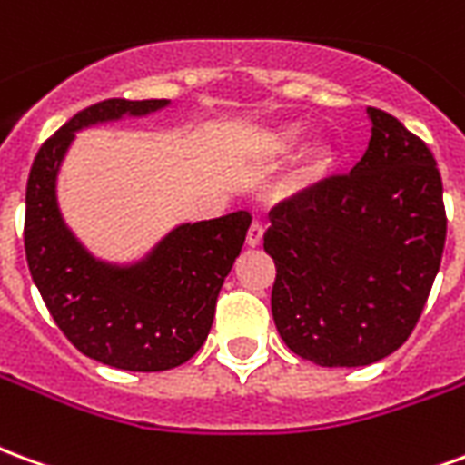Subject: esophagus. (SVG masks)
Returning a JSON list of instances; mask_svg holds the SVG:
<instances>
[{"label": "esophagus", "instance_id": "obj_1", "mask_svg": "<svg viewBox=\"0 0 465 465\" xmlns=\"http://www.w3.org/2000/svg\"><path fill=\"white\" fill-rule=\"evenodd\" d=\"M263 239V223L253 222L252 226H249V233H246V243L249 246H259Z\"/></svg>", "mask_w": 465, "mask_h": 465}]
</instances>
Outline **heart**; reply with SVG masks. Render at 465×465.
<instances>
[{"label":"heart","mask_w":465,"mask_h":465,"mask_svg":"<svg viewBox=\"0 0 465 465\" xmlns=\"http://www.w3.org/2000/svg\"><path fill=\"white\" fill-rule=\"evenodd\" d=\"M303 129L299 124H286L282 129H276V132L269 134V139H266V152L269 153H289L299 143L302 139ZM331 159V149L326 146V143H313L312 149H309V163L312 166H322Z\"/></svg>","instance_id":"b5f03b06"}]
</instances>
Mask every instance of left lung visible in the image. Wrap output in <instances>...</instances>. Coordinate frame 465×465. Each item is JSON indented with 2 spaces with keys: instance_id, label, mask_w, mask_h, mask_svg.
Instances as JSON below:
<instances>
[{
  "instance_id": "left-lung-1",
  "label": "left lung",
  "mask_w": 465,
  "mask_h": 465,
  "mask_svg": "<svg viewBox=\"0 0 465 465\" xmlns=\"http://www.w3.org/2000/svg\"><path fill=\"white\" fill-rule=\"evenodd\" d=\"M371 142L349 173L273 206V323L319 366H369L416 329L446 243L439 166L396 116L366 109Z\"/></svg>"
}]
</instances>
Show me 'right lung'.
<instances>
[{
    "mask_svg": "<svg viewBox=\"0 0 465 465\" xmlns=\"http://www.w3.org/2000/svg\"><path fill=\"white\" fill-rule=\"evenodd\" d=\"M166 104L106 99L86 106L42 143L26 182V263L46 309L84 356L124 371L176 369L202 349L252 223L249 212L182 223L134 266L96 262L66 229L56 206V172L74 132Z\"/></svg>",
    "mask_w": 465,
    "mask_h": 465,
    "instance_id": "right-lung-1",
    "label": "right lung"
}]
</instances>
